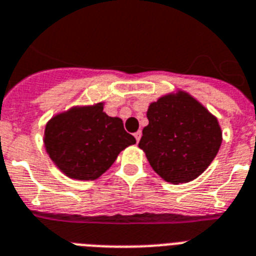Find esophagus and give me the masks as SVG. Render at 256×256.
<instances>
[{
  "mask_svg": "<svg viewBox=\"0 0 256 256\" xmlns=\"http://www.w3.org/2000/svg\"><path fill=\"white\" fill-rule=\"evenodd\" d=\"M134 136L135 139H136V142H139V140H140V136H142V132H136L134 134Z\"/></svg>",
  "mask_w": 256,
  "mask_h": 256,
  "instance_id": "obj_1",
  "label": "esophagus"
}]
</instances>
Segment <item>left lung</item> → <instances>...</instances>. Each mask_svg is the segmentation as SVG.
I'll return each instance as SVG.
<instances>
[{"mask_svg": "<svg viewBox=\"0 0 256 256\" xmlns=\"http://www.w3.org/2000/svg\"><path fill=\"white\" fill-rule=\"evenodd\" d=\"M147 118L148 124L138 146L154 171L168 182L180 184L198 178L221 147L217 118L182 90L150 104Z\"/></svg>", "mask_w": 256, "mask_h": 256, "instance_id": "obj_1", "label": "left lung"}]
</instances>
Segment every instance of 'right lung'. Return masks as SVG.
<instances>
[{"mask_svg":"<svg viewBox=\"0 0 256 256\" xmlns=\"http://www.w3.org/2000/svg\"><path fill=\"white\" fill-rule=\"evenodd\" d=\"M43 140L51 160L76 180L98 178L122 150L135 143L121 118L104 113V102L56 114L46 124Z\"/></svg>","mask_w":256,"mask_h":256,"instance_id":"1","label":"right lung"}]
</instances>
